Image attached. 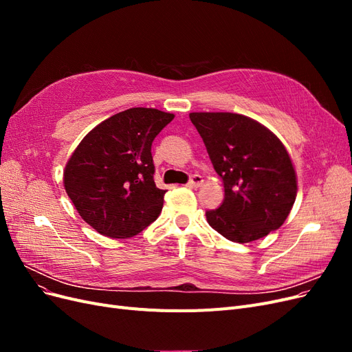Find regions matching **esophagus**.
<instances>
[{
    "instance_id": "esophagus-1",
    "label": "esophagus",
    "mask_w": 352,
    "mask_h": 352,
    "mask_svg": "<svg viewBox=\"0 0 352 352\" xmlns=\"http://www.w3.org/2000/svg\"><path fill=\"white\" fill-rule=\"evenodd\" d=\"M202 182H204V180H202V177H201L199 175H194L192 177L189 179L188 186H189V188H198V186L202 185Z\"/></svg>"
}]
</instances>
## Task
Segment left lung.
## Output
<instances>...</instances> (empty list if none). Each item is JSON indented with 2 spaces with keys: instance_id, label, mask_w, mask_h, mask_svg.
Segmentation results:
<instances>
[{
  "instance_id": "8db88e82",
  "label": "left lung",
  "mask_w": 352,
  "mask_h": 352,
  "mask_svg": "<svg viewBox=\"0 0 352 352\" xmlns=\"http://www.w3.org/2000/svg\"><path fill=\"white\" fill-rule=\"evenodd\" d=\"M189 119L225 185V199L206 212L229 241L247 243L279 229L296 197L286 148L267 127L235 113H190Z\"/></svg>"
}]
</instances>
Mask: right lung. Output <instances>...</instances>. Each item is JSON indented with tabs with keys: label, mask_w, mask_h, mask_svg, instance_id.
Returning a JSON list of instances; mask_svg holds the SVG:
<instances>
[{
	"label": "right lung",
	"mask_w": 352,
	"mask_h": 352,
	"mask_svg": "<svg viewBox=\"0 0 352 352\" xmlns=\"http://www.w3.org/2000/svg\"><path fill=\"white\" fill-rule=\"evenodd\" d=\"M173 114L135 107L111 116L83 138L65 170V188L80 217L109 238H131L160 216L151 145Z\"/></svg>",
	"instance_id": "right-lung-1"
}]
</instances>
